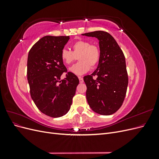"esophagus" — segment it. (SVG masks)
Instances as JSON below:
<instances>
[{"mask_svg": "<svg viewBox=\"0 0 159 159\" xmlns=\"http://www.w3.org/2000/svg\"><path fill=\"white\" fill-rule=\"evenodd\" d=\"M79 80H80V83H83L84 82V79L82 78H81V77H79Z\"/></svg>", "mask_w": 159, "mask_h": 159, "instance_id": "obj_1", "label": "esophagus"}]
</instances>
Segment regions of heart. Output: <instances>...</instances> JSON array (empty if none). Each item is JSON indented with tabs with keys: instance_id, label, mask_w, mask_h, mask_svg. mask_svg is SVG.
I'll return each instance as SVG.
<instances>
[{
	"instance_id": "heart-1",
	"label": "heart",
	"mask_w": 159,
	"mask_h": 159,
	"mask_svg": "<svg viewBox=\"0 0 159 159\" xmlns=\"http://www.w3.org/2000/svg\"><path fill=\"white\" fill-rule=\"evenodd\" d=\"M72 51L66 48L62 49L60 57L66 65H70L78 57L80 61L70 68V71L75 75H83L99 63L100 50L99 47L91 44L88 41L78 40L71 45Z\"/></svg>"
}]
</instances>
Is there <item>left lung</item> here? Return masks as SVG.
Returning a JSON list of instances; mask_svg holds the SVG:
<instances>
[{
    "label": "left lung",
    "instance_id": "8db88e82",
    "mask_svg": "<svg viewBox=\"0 0 159 159\" xmlns=\"http://www.w3.org/2000/svg\"><path fill=\"white\" fill-rule=\"evenodd\" d=\"M99 40L100 60L91 75L84 76L86 98L91 109L103 115L113 114L121 107L127 92L128 75L125 57L114 38L107 32L82 34ZM97 76L96 79L93 77Z\"/></svg>",
    "mask_w": 159,
    "mask_h": 159
}]
</instances>
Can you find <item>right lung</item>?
Masks as SVG:
<instances>
[{"instance_id": "add662e5", "label": "right lung", "mask_w": 159, "mask_h": 159, "mask_svg": "<svg viewBox=\"0 0 159 159\" xmlns=\"http://www.w3.org/2000/svg\"><path fill=\"white\" fill-rule=\"evenodd\" d=\"M70 36L42 37L28 53L27 78L30 95L42 113L60 117L69 111L79 80L67 69L60 53ZM64 72L66 78L60 80Z\"/></svg>"}]
</instances>
